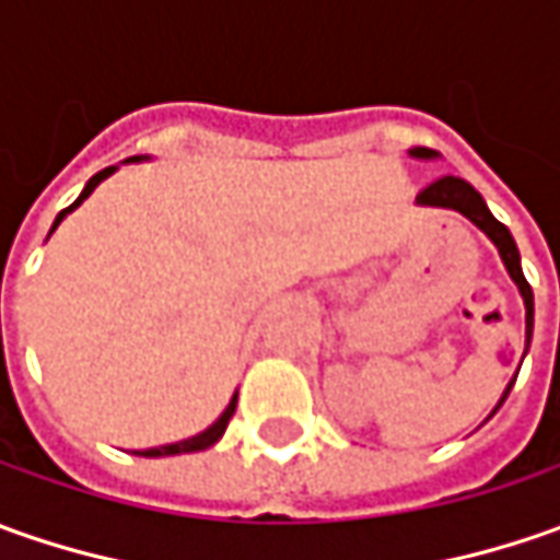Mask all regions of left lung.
Wrapping results in <instances>:
<instances>
[{
    "mask_svg": "<svg viewBox=\"0 0 560 560\" xmlns=\"http://www.w3.org/2000/svg\"><path fill=\"white\" fill-rule=\"evenodd\" d=\"M408 155H411V159H418V162H433V159H440V152L423 149V145H415ZM418 205H423V208H448V211H458V214H464L470 224L480 226L486 236H489V243L499 248V258H502V265H505L508 277L514 280V287H517L521 299H524V312H527V349H529V339H533V290H529L524 270H521V252H517V243H514L511 230L492 218V211L486 208L483 196H480L474 186L467 184V180H462V177H442V180H436V184H430L418 196ZM527 349H524V355H527ZM517 371H521V368H517ZM514 380H517V376H511V383L505 386V393H502V398H499V405L492 408V415L505 405V398L508 393H511V386H514ZM492 415H489V418H492Z\"/></svg>",
    "mask_w": 560,
    "mask_h": 560,
    "instance_id": "left-lung-1",
    "label": "left lung"
}]
</instances>
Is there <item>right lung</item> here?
Instances as JSON below:
<instances>
[{
    "label": "right lung",
    "instance_id": "add662e5",
    "mask_svg": "<svg viewBox=\"0 0 560 560\" xmlns=\"http://www.w3.org/2000/svg\"><path fill=\"white\" fill-rule=\"evenodd\" d=\"M149 155H133V159H127L124 164H133V162H145ZM118 171V164H112V167H105V171H98V174H93L90 180H86V186L80 189V196L74 199V205H68L65 211H58V218L52 221V230H49V236L55 233V226L61 224L74 208H80V202L96 189L102 180H108L112 174ZM236 396L240 393H233V398H230V405H226L224 411H221V418L214 420L208 430H202V433H196V436H189V440H180V442H171V445H159V448H145V452H137V455H142V458H164V455H186V452H205L208 445H214V442L221 440L224 436V430H226V423H230V418H233V411H236Z\"/></svg>",
    "mask_w": 560,
    "mask_h": 560
}]
</instances>
